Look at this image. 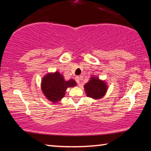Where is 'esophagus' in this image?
<instances>
[{
    "label": "esophagus",
    "mask_w": 151,
    "mask_h": 151,
    "mask_svg": "<svg viewBox=\"0 0 151 151\" xmlns=\"http://www.w3.org/2000/svg\"><path fill=\"white\" fill-rule=\"evenodd\" d=\"M76 83H77L78 84L80 83V82H81V78L79 77V76H76Z\"/></svg>",
    "instance_id": "34e87169"
}]
</instances>
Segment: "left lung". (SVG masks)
<instances>
[{
	"label": "left lung",
	"instance_id": "obj_1",
	"mask_svg": "<svg viewBox=\"0 0 151 151\" xmlns=\"http://www.w3.org/2000/svg\"><path fill=\"white\" fill-rule=\"evenodd\" d=\"M86 96L93 99H102L105 95L108 89V86L104 81L99 79L97 76H93L90 80L84 85Z\"/></svg>",
	"mask_w": 151,
	"mask_h": 151
}]
</instances>
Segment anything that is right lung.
Here are the masks:
<instances>
[{
  "instance_id": "obj_1",
  "label": "right lung",
  "mask_w": 151,
  "mask_h": 151,
  "mask_svg": "<svg viewBox=\"0 0 151 151\" xmlns=\"http://www.w3.org/2000/svg\"><path fill=\"white\" fill-rule=\"evenodd\" d=\"M76 86L73 79L65 81L63 75L58 71L48 73L41 81V90L46 98L52 103H57L65 96L66 90L68 88Z\"/></svg>"
}]
</instances>
